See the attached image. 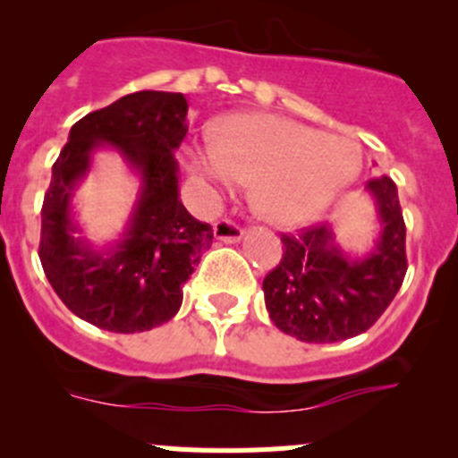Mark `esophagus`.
<instances>
[{"label": "esophagus", "mask_w": 458, "mask_h": 458, "mask_svg": "<svg viewBox=\"0 0 458 458\" xmlns=\"http://www.w3.org/2000/svg\"><path fill=\"white\" fill-rule=\"evenodd\" d=\"M242 237H243V230L239 228L237 224H233V221L221 219L215 224V239H219V242L237 243L242 242Z\"/></svg>", "instance_id": "obj_1"}]
</instances>
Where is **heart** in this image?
<instances>
[{
	"mask_svg": "<svg viewBox=\"0 0 458 458\" xmlns=\"http://www.w3.org/2000/svg\"><path fill=\"white\" fill-rule=\"evenodd\" d=\"M361 148L344 132H326L281 117L242 114L215 132L192 165L215 197L252 182V206L270 224L290 228L321 215L361 173Z\"/></svg>",
	"mask_w": 458,
	"mask_h": 458,
	"instance_id": "obj_1",
	"label": "heart"
}]
</instances>
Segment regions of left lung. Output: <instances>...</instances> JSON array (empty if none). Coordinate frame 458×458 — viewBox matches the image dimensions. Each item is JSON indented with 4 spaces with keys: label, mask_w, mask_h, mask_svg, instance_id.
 <instances>
[{
    "label": "left lung",
    "mask_w": 458,
    "mask_h": 458,
    "mask_svg": "<svg viewBox=\"0 0 458 458\" xmlns=\"http://www.w3.org/2000/svg\"><path fill=\"white\" fill-rule=\"evenodd\" d=\"M377 210V237L363 252L345 250L335 225L284 234V259L263 279L267 315L306 344H335L361 335L390 306L403 284L405 224L390 177L366 186Z\"/></svg>",
    "instance_id": "1"
}]
</instances>
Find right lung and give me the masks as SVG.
I'll return each mask as SVG.
<instances>
[{"label":"right lung","mask_w":458,"mask_h":458,"mask_svg":"<svg viewBox=\"0 0 458 458\" xmlns=\"http://www.w3.org/2000/svg\"><path fill=\"white\" fill-rule=\"evenodd\" d=\"M186 113L182 92H132L80 119L53 165L41 208V266L68 310L101 330L132 335L170 321L183 284L212 246L210 225L179 199L174 152L188 132ZM104 149L123 157L138 195L118 239L95 244L76 219L74 197Z\"/></svg>","instance_id":"add662e5"}]
</instances>
